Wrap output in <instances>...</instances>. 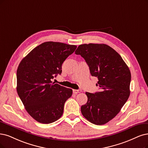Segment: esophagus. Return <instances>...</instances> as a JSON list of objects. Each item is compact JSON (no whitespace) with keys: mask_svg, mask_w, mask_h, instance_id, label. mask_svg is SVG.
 I'll return each mask as SVG.
<instances>
[{"mask_svg":"<svg viewBox=\"0 0 148 148\" xmlns=\"http://www.w3.org/2000/svg\"><path fill=\"white\" fill-rule=\"evenodd\" d=\"M81 90H73V92L74 94H78L79 92H81Z\"/></svg>","mask_w":148,"mask_h":148,"instance_id":"34e87169","label":"esophagus"}]
</instances>
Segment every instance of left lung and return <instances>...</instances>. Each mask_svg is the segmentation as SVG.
<instances>
[{
	"instance_id": "1",
	"label": "left lung",
	"mask_w": 148,
	"mask_h": 148,
	"mask_svg": "<svg viewBox=\"0 0 148 148\" xmlns=\"http://www.w3.org/2000/svg\"><path fill=\"white\" fill-rule=\"evenodd\" d=\"M75 53L85 59L100 89L95 93L86 92L88 101L81 107L82 114L92 124H105L117 115L129 97V68L121 56L105 44L81 45Z\"/></svg>"
}]
</instances>
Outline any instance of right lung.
<instances>
[{"mask_svg": "<svg viewBox=\"0 0 148 148\" xmlns=\"http://www.w3.org/2000/svg\"><path fill=\"white\" fill-rule=\"evenodd\" d=\"M76 48L63 42H45L20 62L16 90L25 110L36 121L49 124L62 116L64 103L73 90L51 80L61 74L63 63Z\"/></svg>", "mask_w": 148, "mask_h": 148, "instance_id": "right-lung-1", "label": "right lung"}]
</instances>
